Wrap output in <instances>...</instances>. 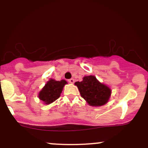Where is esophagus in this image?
Masks as SVG:
<instances>
[{
    "mask_svg": "<svg viewBox=\"0 0 148 148\" xmlns=\"http://www.w3.org/2000/svg\"><path fill=\"white\" fill-rule=\"evenodd\" d=\"M68 82L70 83V84H74V79H70L68 80Z\"/></svg>",
    "mask_w": 148,
    "mask_h": 148,
    "instance_id": "esophagus-1",
    "label": "esophagus"
}]
</instances>
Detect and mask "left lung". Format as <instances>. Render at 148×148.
<instances>
[{
  "instance_id": "1",
  "label": "left lung",
  "mask_w": 148,
  "mask_h": 148,
  "mask_svg": "<svg viewBox=\"0 0 148 148\" xmlns=\"http://www.w3.org/2000/svg\"><path fill=\"white\" fill-rule=\"evenodd\" d=\"M81 96L90 106H101L108 102L111 90L106 85L100 83L95 76H86L83 81L75 83Z\"/></svg>"
}]
</instances>
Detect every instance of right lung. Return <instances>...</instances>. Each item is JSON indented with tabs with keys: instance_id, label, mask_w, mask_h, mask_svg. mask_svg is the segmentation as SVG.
Here are the masks:
<instances>
[{
	"instance_id": "right-lung-1",
	"label": "right lung",
	"mask_w": 148,
	"mask_h": 148,
	"mask_svg": "<svg viewBox=\"0 0 148 148\" xmlns=\"http://www.w3.org/2000/svg\"><path fill=\"white\" fill-rule=\"evenodd\" d=\"M67 84V82L65 80L59 81L51 79L39 92V98L45 104L51 103L60 97L63 87Z\"/></svg>"
}]
</instances>
